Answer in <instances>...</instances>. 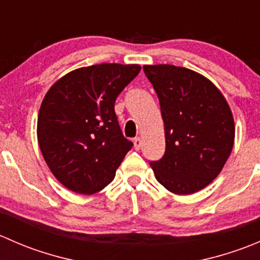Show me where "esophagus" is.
Masks as SVG:
<instances>
[{
	"label": "esophagus",
	"mask_w": 260,
	"mask_h": 260,
	"mask_svg": "<svg viewBox=\"0 0 260 260\" xmlns=\"http://www.w3.org/2000/svg\"><path fill=\"white\" fill-rule=\"evenodd\" d=\"M133 145H135V148L136 149H140L141 146H142V141H141L140 137H136L135 140H133Z\"/></svg>",
	"instance_id": "esophagus-1"
}]
</instances>
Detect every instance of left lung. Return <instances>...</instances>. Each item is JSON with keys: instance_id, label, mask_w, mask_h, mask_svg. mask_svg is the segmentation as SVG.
Returning a JSON list of instances; mask_svg holds the SVG:
<instances>
[{"instance_id": "8db88e82", "label": "left lung", "mask_w": 260, "mask_h": 260, "mask_svg": "<svg viewBox=\"0 0 260 260\" xmlns=\"http://www.w3.org/2000/svg\"><path fill=\"white\" fill-rule=\"evenodd\" d=\"M158 96L166 151L149 162L156 180L176 195H190L216 179L235 138L232 109L204 75L169 64L145 65Z\"/></svg>"}]
</instances>
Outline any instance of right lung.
Segmentation results:
<instances>
[{
    "instance_id": "right-lung-1",
    "label": "right lung",
    "mask_w": 260,
    "mask_h": 260,
    "mask_svg": "<svg viewBox=\"0 0 260 260\" xmlns=\"http://www.w3.org/2000/svg\"><path fill=\"white\" fill-rule=\"evenodd\" d=\"M137 64H96L68 73L45 94L38 142L56 180L93 195L112 182L133 143L122 135L114 103L140 73Z\"/></svg>"
}]
</instances>
